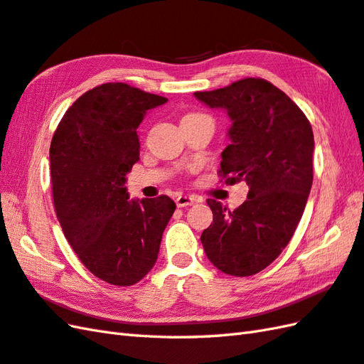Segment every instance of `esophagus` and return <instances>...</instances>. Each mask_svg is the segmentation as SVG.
<instances>
[{"label":"esophagus","instance_id":"esophagus-1","mask_svg":"<svg viewBox=\"0 0 364 364\" xmlns=\"http://www.w3.org/2000/svg\"><path fill=\"white\" fill-rule=\"evenodd\" d=\"M175 201H176V206H178V208H186V206L193 205V203H196L197 200L191 197V196H178Z\"/></svg>","mask_w":364,"mask_h":364}]
</instances>
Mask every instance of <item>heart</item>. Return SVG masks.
Masks as SVG:
<instances>
[{
	"label": "heart",
	"instance_id": "obj_1",
	"mask_svg": "<svg viewBox=\"0 0 364 364\" xmlns=\"http://www.w3.org/2000/svg\"><path fill=\"white\" fill-rule=\"evenodd\" d=\"M188 116H201L200 113H189V114H186L184 117H188Z\"/></svg>",
	"mask_w": 364,
	"mask_h": 364
}]
</instances>
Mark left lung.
Here are the masks:
<instances>
[{
    "instance_id": "8db88e82",
    "label": "left lung",
    "mask_w": 364,
    "mask_h": 364,
    "mask_svg": "<svg viewBox=\"0 0 364 364\" xmlns=\"http://www.w3.org/2000/svg\"><path fill=\"white\" fill-rule=\"evenodd\" d=\"M231 119L222 151L226 184L245 181L247 200L234 210L208 200L214 220L201 234L208 259L231 276H251L281 255L301 220L314 181V132L301 108L264 79L193 92Z\"/></svg>"
}]
</instances>
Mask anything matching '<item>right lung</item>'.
Returning a JSON list of instances; mask_svg holds the SVG:
<instances>
[{
  "instance_id": "1",
  "label": "right lung",
  "mask_w": 364,
  "mask_h": 364,
  "mask_svg": "<svg viewBox=\"0 0 364 364\" xmlns=\"http://www.w3.org/2000/svg\"><path fill=\"white\" fill-rule=\"evenodd\" d=\"M167 102L127 83H104L66 109L50 141V181L66 240L90 272L127 287L158 259L176 205L167 196L130 200L127 173L139 159L138 127Z\"/></svg>"
}]
</instances>
